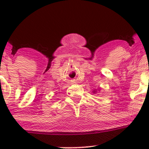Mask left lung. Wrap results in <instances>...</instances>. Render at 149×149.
Wrapping results in <instances>:
<instances>
[{
  "mask_svg": "<svg viewBox=\"0 0 149 149\" xmlns=\"http://www.w3.org/2000/svg\"><path fill=\"white\" fill-rule=\"evenodd\" d=\"M94 91V93H95V92H96V91Z\"/></svg>",
  "mask_w": 149,
  "mask_h": 149,
  "instance_id": "8db88e82",
  "label": "left lung"
}]
</instances>
